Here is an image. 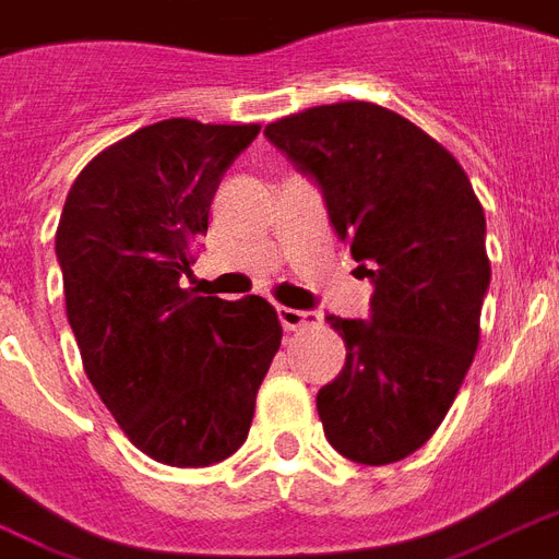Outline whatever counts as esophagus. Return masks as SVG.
Masks as SVG:
<instances>
[{
	"label": "esophagus",
	"instance_id": "obj_1",
	"mask_svg": "<svg viewBox=\"0 0 559 559\" xmlns=\"http://www.w3.org/2000/svg\"><path fill=\"white\" fill-rule=\"evenodd\" d=\"M278 319L284 324V331H298V328H307V324H319V313L293 310V307H278Z\"/></svg>",
	"mask_w": 559,
	"mask_h": 559
}]
</instances>
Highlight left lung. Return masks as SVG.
<instances>
[{
    "label": "left lung",
    "mask_w": 559,
    "mask_h": 559,
    "mask_svg": "<svg viewBox=\"0 0 559 559\" xmlns=\"http://www.w3.org/2000/svg\"><path fill=\"white\" fill-rule=\"evenodd\" d=\"M263 135L322 188L373 284L368 319L328 316L348 357L316 394L324 438L357 464L403 461L441 426L476 357L490 287L481 202L447 147L368 100L305 109Z\"/></svg>",
    "instance_id": "1"
}]
</instances>
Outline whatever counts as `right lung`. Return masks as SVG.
Returning a JSON list of instances; mask_svg holds the SVG:
<instances>
[{
	"label": "right lung",
	"mask_w": 559,
	"mask_h": 559,
	"mask_svg": "<svg viewBox=\"0 0 559 559\" xmlns=\"http://www.w3.org/2000/svg\"><path fill=\"white\" fill-rule=\"evenodd\" d=\"M258 133L191 118L142 127L81 170L57 226L83 371L127 438L170 467L240 450L281 345L266 298L179 287L219 179Z\"/></svg>",
	"instance_id": "1"
}]
</instances>
